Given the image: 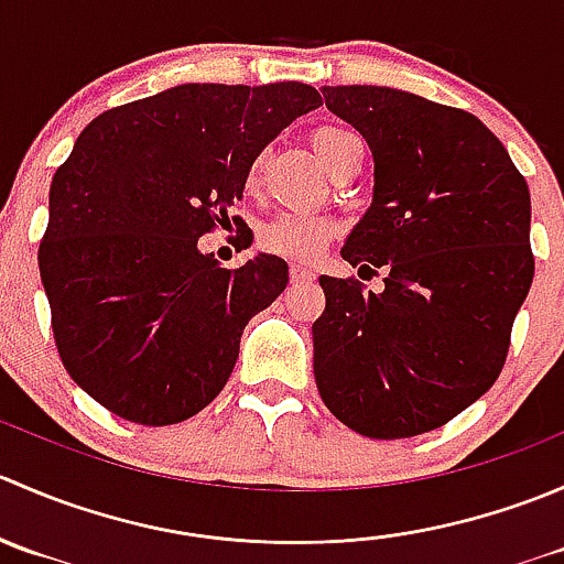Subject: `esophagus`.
<instances>
[{
    "mask_svg": "<svg viewBox=\"0 0 564 564\" xmlns=\"http://www.w3.org/2000/svg\"><path fill=\"white\" fill-rule=\"evenodd\" d=\"M289 275H292V283L314 281V272H311L308 267H300V264H294V267H292V272H289Z\"/></svg>",
    "mask_w": 564,
    "mask_h": 564,
    "instance_id": "esophagus-1",
    "label": "esophagus"
}]
</instances>
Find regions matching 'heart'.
Segmentation results:
<instances>
[{
	"instance_id": "1",
	"label": "heart",
	"mask_w": 564,
	"mask_h": 564,
	"mask_svg": "<svg viewBox=\"0 0 564 564\" xmlns=\"http://www.w3.org/2000/svg\"><path fill=\"white\" fill-rule=\"evenodd\" d=\"M357 139L355 133L344 128H335V124H324L311 133V144H314L316 155L333 172L338 166L340 158L346 155ZM256 182V166L250 169L246 176V185L250 187ZM338 224H335L329 215H314V213H281L275 218H270L267 224H261L259 229V246L267 253L283 256V259L292 261H314L322 253L324 246L335 237Z\"/></svg>"
}]
</instances>
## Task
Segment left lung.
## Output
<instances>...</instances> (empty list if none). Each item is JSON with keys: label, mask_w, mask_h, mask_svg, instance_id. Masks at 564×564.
Listing matches in <instances>:
<instances>
[{"label": "left lung", "mask_w": 564, "mask_h": 564, "mask_svg": "<svg viewBox=\"0 0 564 564\" xmlns=\"http://www.w3.org/2000/svg\"><path fill=\"white\" fill-rule=\"evenodd\" d=\"M322 95L373 155V202L340 256L388 278L379 294L318 278L316 388L357 434L406 440L456 417L502 371L534 275L529 187L475 113L390 87Z\"/></svg>", "instance_id": "left-lung-1"}]
</instances>
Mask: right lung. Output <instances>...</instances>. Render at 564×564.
Instances as JSON below:
<instances>
[{
    "label": "right lung",
    "instance_id": "obj_1",
    "mask_svg": "<svg viewBox=\"0 0 564 564\" xmlns=\"http://www.w3.org/2000/svg\"><path fill=\"white\" fill-rule=\"evenodd\" d=\"M316 106L300 82L180 84L82 130L51 182L37 264L62 366L108 412L182 423L229 382L289 264L259 253L224 270L198 237L229 224L261 150Z\"/></svg>",
    "mask_w": 564,
    "mask_h": 564
}]
</instances>
